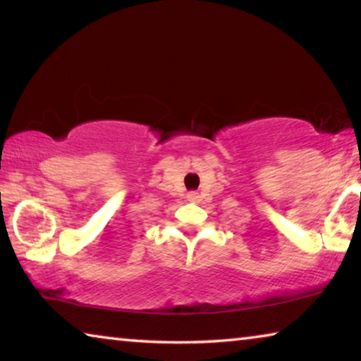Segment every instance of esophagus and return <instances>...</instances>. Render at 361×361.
Here are the masks:
<instances>
[{"mask_svg":"<svg viewBox=\"0 0 361 361\" xmlns=\"http://www.w3.org/2000/svg\"><path fill=\"white\" fill-rule=\"evenodd\" d=\"M197 197H199L197 192H189V194H188V200H191V202H194V200L197 199Z\"/></svg>","mask_w":361,"mask_h":361,"instance_id":"esophagus-1","label":"esophagus"}]
</instances>
